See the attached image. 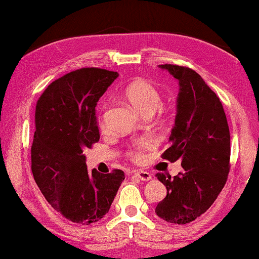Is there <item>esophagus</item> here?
I'll use <instances>...</instances> for the list:
<instances>
[{
	"mask_svg": "<svg viewBox=\"0 0 259 259\" xmlns=\"http://www.w3.org/2000/svg\"><path fill=\"white\" fill-rule=\"evenodd\" d=\"M134 175H136L138 179L142 180V181H150L151 179H152V175H151L149 171L137 170V171H134Z\"/></svg>",
	"mask_w": 259,
	"mask_h": 259,
	"instance_id": "34e87169",
	"label": "esophagus"
}]
</instances>
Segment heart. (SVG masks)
<instances>
[{
  "label": "heart",
  "instance_id": "1",
  "mask_svg": "<svg viewBox=\"0 0 259 259\" xmlns=\"http://www.w3.org/2000/svg\"><path fill=\"white\" fill-rule=\"evenodd\" d=\"M126 100L132 105L134 109L142 115L152 114L162 106V94L152 83L147 82L145 79H137L130 83L123 92ZM103 123L101 121V126ZM153 142L149 138H143L134 143L133 149L131 150V157L139 158L144 151L152 147Z\"/></svg>",
  "mask_w": 259,
  "mask_h": 259
}]
</instances>
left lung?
I'll use <instances>...</instances> for the list:
<instances>
[{"instance_id": "left-lung-1", "label": "left lung", "mask_w": 259, "mask_h": 259, "mask_svg": "<svg viewBox=\"0 0 259 259\" xmlns=\"http://www.w3.org/2000/svg\"><path fill=\"white\" fill-rule=\"evenodd\" d=\"M179 80L175 125L163 158L181 160L176 176L160 174L166 196L156 214L171 224L191 223L203 214L223 190L230 171L231 137L224 107L199 73L189 68L164 64Z\"/></svg>"}]
</instances>
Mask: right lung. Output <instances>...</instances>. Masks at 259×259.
<instances>
[{"label":"right lung","instance_id":"add662e5","mask_svg":"<svg viewBox=\"0 0 259 259\" xmlns=\"http://www.w3.org/2000/svg\"><path fill=\"white\" fill-rule=\"evenodd\" d=\"M117 76L97 68L76 70L52 82L36 103L33 176L48 202L75 224L102 219L125 180L117 169L89 174L83 153L99 142L95 108Z\"/></svg>","mask_w":259,"mask_h":259}]
</instances>
